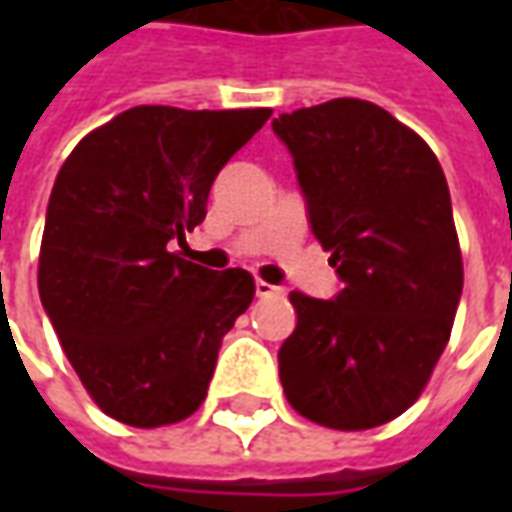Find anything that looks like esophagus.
<instances>
[{"instance_id": "1", "label": "esophagus", "mask_w": 512, "mask_h": 512, "mask_svg": "<svg viewBox=\"0 0 512 512\" xmlns=\"http://www.w3.org/2000/svg\"><path fill=\"white\" fill-rule=\"evenodd\" d=\"M255 293L260 296V299H266V296H279L282 288H277V285H268V282H263V279H257Z\"/></svg>"}]
</instances>
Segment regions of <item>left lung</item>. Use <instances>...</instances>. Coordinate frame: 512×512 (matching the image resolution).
<instances>
[{"label": "left lung", "mask_w": 512, "mask_h": 512, "mask_svg": "<svg viewBox=\"0 0 512 512\" xmlns=\"http://www.w3.org/2000/svg\"><path fill=\"white\" fill-rule=\"evenodd\" d=\"M312 235L343 288L290 293L296 329L279 381L301 417L367 430L400 417L428 384L463 290L447 178L411 128L381 106L334 98L279 115Z\"/></svg>", "instance_id": "left-lung-1"}]
</instances>
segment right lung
I'll list each match as a JSON object with an SVG mask.
<instances>
[{
	"label": "right lung",
	"instance_id": "obj_1",
	"mask_svg": "<svg viewBox=\"0 0 512 512\" xmlns=\"http://www.w3.org/2000/svg\"><path fill=\"white\" fill-rule=\"evenodd\" d=\"M271 109L134 106L73 147L51 189L38 290L104 414L172 425L208 395L222 337L255 299L244 268L172 252L205 219L216 175Z\"/></svg>",
	"mask_w": 512,
	"mask_h": 512
}]
</instances>
